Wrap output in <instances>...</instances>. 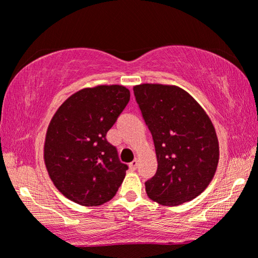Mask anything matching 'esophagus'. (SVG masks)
<instances>
[{"label": "esophagus", "instance_id": "esophagus-1", "mask_svg": "<svg viewBox=\"0 0 258 258\" xmlns=\"http://www.w3.org/2000/svg\"><path fill=\"white\" fill-rule=\"evenodd\" d=\"M137 165H139V161H137V160H134V161L132 162V163L129 164V168L132 169V170H135V169L137 168Z\"/></svg>", "mask_w": 258, "mask_h": 258}]
</instances>
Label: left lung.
I'll use <instances>...</instances> for the list:
<instances>
[{"instance_id":"1","label":"left lung","mask_w":258,"mask_h":258,"mask_svg":"<svg viewBox=\"0 0 258 258\" xmlns=\"http://www.w3.org/2000/svg\"><path fill=\"white\" fill-rule=\"evenodd\" d=\"M134 94L157 157L156 174L146 182L148 197L169 207L189 202L216 172L220 147L213 122L179 87L143 83Z\"/></svg>"}]
</instances>
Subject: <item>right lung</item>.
Instances as JSON below:
<instances>
[{
	"label": "right lung",
	"instance_id": "obj_1",
	"mask_svg": "<svg viewBox=\"0 0 258 258\" xmlns=\"http://www.w3.org/2000/svg\"><path fill=\"white\" fill-rule=\"evenodd\" d=\"M130 100L125 87L84 88L61 104L49 123L44 163L54 185L67 199L84 207L110 201L128 165L105 139Z\"/></svg>",
	"mask_w": 258,
	"mask_h": 258
}]
</instances>
